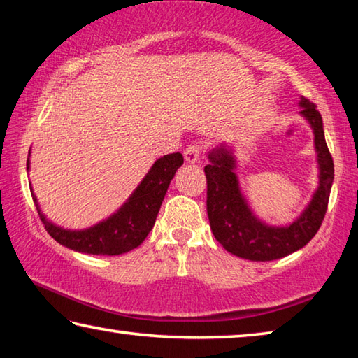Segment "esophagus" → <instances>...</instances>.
<instances>
[{
    "label": "esophagus",
    "mask_w": 358,
    "mask_h": 358,
    "mask_svg": "<svg viewBox=\"0 0 358 358\" xmlns=\"http://www.w3.org/2000/svg\"><path fill=\"white\" fill-rule=\"evenodd\" d=\"M201 153H202V148L199 147V145H196V143L189 145V147L185 150V159L189 162V164H194V162L199 161Z\"/></svg>",
    "instance_id": "esophagus-1"
}]
</instances>
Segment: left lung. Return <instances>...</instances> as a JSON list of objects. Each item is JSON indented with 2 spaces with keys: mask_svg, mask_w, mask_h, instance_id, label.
<instances>
[{
  "mask_svg": "<svg viewBox=\"0 0 358 358\" xmlns=\"http://www.w3.org/2000/svg\"><path fill=\"white\" fill-rule=\"evenodd\" d=\"M301 117L310 123L317 155L319 186L311 202L301 215L287 226H270L260 221L240 189L235 173V157L226 143L208 153L207 175V213L215 238L222 248L241 259L265 262L281 259L305 246L317 234L324 221L330 189L333 185V159L324 136V123L316 106L301 98Z\"/></svg>",
  "mask_w": 358,
  "mask_h": 358,
  "instance_id": "1",
  "label": "left lung"
}]
</instances>
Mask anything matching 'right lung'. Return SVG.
Listing matches in <instances>:
<instances>
[{"mask_svg":"<svg viewBox=\"0 0 358 358\" xmlns=\"http://www.w3.org/2000/svg\"><path fill=\"white\" fill-rule=\"evenodd\" d=\"M181 164H183L181 153L166 155L156 159L128 201L107 220L82 230L63 229L48 221L42 215L33 189L31 196L47 232L59 245L72 251L94 254V256H118V254L134 250L147 238L150 230L155 226L171 180ZM27 171H29V155Z\"/></svg>","mask_w":358,"mask_h":358,"instance_id":"add662e5","label":"right lung"}]
</instances>
